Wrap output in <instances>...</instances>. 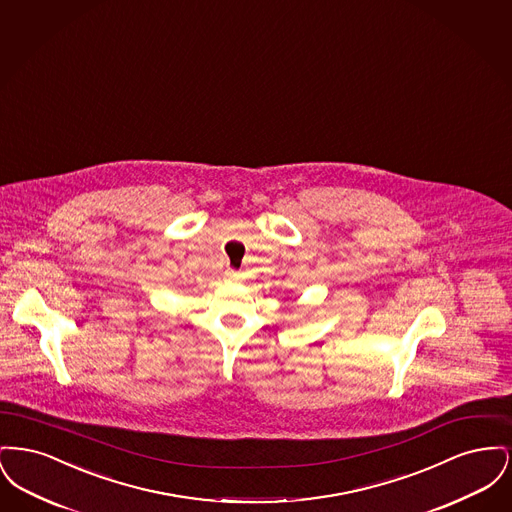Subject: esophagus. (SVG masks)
Listing matches in <instances>:
<instances>
[{"instance_id":"obj_1","label":"esophagus","mask_w":512,"mask_h":512,"mask_svg":"<svg viewBox=\"0 0 512 512\" xmlns=\"http://www.w3.org/2000/svg\"><path fill=\"white\" fill-rule=\"evenodd\" d=\"M240 278H242V274L236 272V270H232V268H228V270L224 272V280H228V282H238Z\"/></svg>"}]
</instances>
